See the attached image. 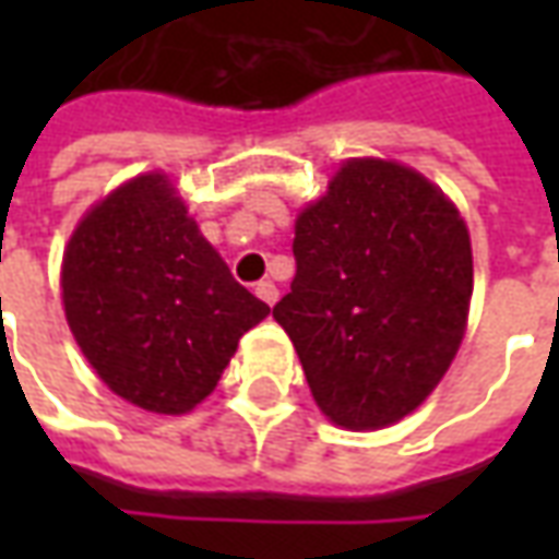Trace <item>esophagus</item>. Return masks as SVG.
Returning a JSON list of instances; mask_svg holds the SVG:
<instances>
[{
	"instance_id": "34e87169",
	"label": "esophagus",
	"mask_w": 559,
	"mask_h": 559,
	"mask_svg": "<svg viewBox=\"0 0 559 559\" xmlns=\"http://www.w3.org/2000/svg\"><path fill=\"white\" fill-rule=\"evenodd\" d=\"M254 293H257V296H260V299H263V302H266V305H275V302H278V287H275L272 281H260V284H257V287H254Z\"/></svg>"
}]
</instances>
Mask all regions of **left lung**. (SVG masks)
Wrapping results in <instances>:
<instances>
[{"label": "left lung", "mask_w": 559, "mask_h": 559, "mask_svg": "<svg viewBox=\"0 0 559 559\" xmlns=\"http://www.w3.org/2000/svg\"><path fill=\"white\" fill-rule=\"evenodd\" d=\"M296 275L272 308L329 419L353 431L416 411L467 326L469 233L425 176L347 160L296 221Z\"/></svg>", "instance_id": "left-lung-1"}]
</instances>
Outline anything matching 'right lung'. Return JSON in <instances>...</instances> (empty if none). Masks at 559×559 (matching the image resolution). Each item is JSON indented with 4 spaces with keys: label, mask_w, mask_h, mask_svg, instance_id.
<instances>
[{
    "label": "right lung",
    "mask_w": 559,
    "mask_h": 559,
    "mask_svg": "<svg viewBox=\"0 0 559 559\" xmlns=\"http://www.w3.org/2000/svg\"><path fill=\"white\" fill-rule=\"evenodd\" d=\"M62 302L104 383L167 416L206 399L239 338L269 314L160 173L131 179L83 218L62 263Z\"/></svg>",
    "instance_id": "right-lung-1"
}]
</instances>
